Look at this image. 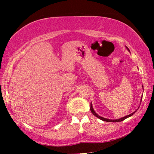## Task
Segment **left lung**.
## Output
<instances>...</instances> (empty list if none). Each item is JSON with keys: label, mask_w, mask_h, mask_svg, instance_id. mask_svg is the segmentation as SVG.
Wrapping results in <instances>:
<instances>
[{"label": "left lung", "mask_w": 154, "mask_h": 154, "mask_svg": "<svg viewBox=\"0 0 154 154\" xmlns=\"http://www.w3.org/2000/svg\"><path fill=\"white\" fill-rule=\"evenodd\" d=\"M126 49H128V50L129 51H130V50H129V49L127 48V47H126ZM143 97V96H142ZM142 97H141V100H142ZM141 100H140V103H141ZM138 108V109H139ZM90 111H91V112H92V113H93V115L94 116H95L96 118H99L100 119H101V120H103V121H105V122H122V121H123V120H124L125 119H126V118H129V117H130V116H132V115H133L135 112H136L137 110H136L134 112H133V113H132L131 114H130V115H128V116H124V117H123V118H119V119H107V118H103V117H101V116H99V115H98L97 113H96L95 112V111L94 110V109H93V106H92V103H90Z\"/></svg>", "instance_id": "left-lung-1"}]
</instances>
